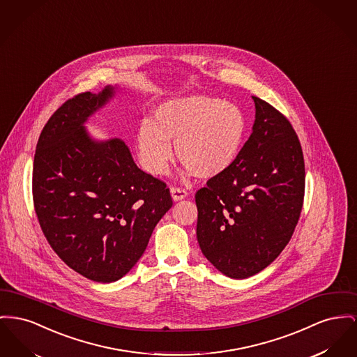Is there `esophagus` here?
Segmentation results:
<instances>
[{"instance_id":"1","label":"esophagus","mask_w":357,"mask_h":357,"mask_svg":"<svg viewBox=\"0 0 357 357\" xmlns=\"http://www.w3.org/2000/svg\"><path fill=\"white\" fill-rule=\"evenodd\" d=\"M171 197L174 201H181L188 197V191L181 188H171Z\"/></svg>"}]
</instances>
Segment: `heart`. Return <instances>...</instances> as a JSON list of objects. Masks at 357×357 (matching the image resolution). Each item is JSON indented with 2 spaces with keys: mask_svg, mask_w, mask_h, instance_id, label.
Here are the masks:
<instances>
[{
  "mask_svg": "<svg viewBox=\"0 0 357 357\" xmlns=\"http://www.w3.org/2000/svg\"><path fill=\"white\" fill-rule=\"evenodd\" d=\"M155 124L143 121L136 148L143 167L153 175L167 171L172 159L197 178L210 179L227 172L243 147L247 121L233 104L208 96H190L162 104L153 114Z\"/></svg>",
  "mask_w": 357,
  "mask_h": 357,
  "instance_id": "b5f03b06",
  "label": "heart"
}]
</instances>
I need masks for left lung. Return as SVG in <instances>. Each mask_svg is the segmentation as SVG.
<instances>
[{"label": "left lung", "instance_id": "1", "mask_svg": "<svg viewBox=\"0 0 357 357\" xmlns=\"http://www.w3.org/2000/svg\"><path fill=\"white\" fill-rule=\"evenodd\" d=\"M252 98L255 123L237 160L195 192L199 248L233 279L260 273L280 255L305 197V162L293 126L268 102Z\"/></svg>", "mask_w": 357, "mask_h": 357}]
</instances>
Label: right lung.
<instances>
[{
	"mask_svg": "<svg viewBox=\"0 0 357 357\" xmlns=\"http://www.w3.org/2000/svg\"><path fill=\"white\" fill-rule=\"evenodd\" d=\"M114 94L67 100L39 136L32 172L33 206L51 248L84 278H123L172 206L167 185L142 171L120 139L94 142L84 123Z\"/></svg>",
	"mask_w": 357,
	"mask_h": 357,
	"instance_id": "obj_1",
	"label": "right lung"
}]
</instances>
